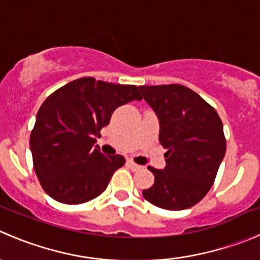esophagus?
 <instances>
[{"label": "esophagus", "instance_id": "obj_1", "mask_svg": "<svg viewBox=\"0 0 260 260\" xmlns=\"http://www.w3.org/2000/svg\"><path fill=\"white\" fill-rule=\"evenodd\" d=\"M127 166L129 167V169L132 170V171H140V170L143 169L142 166H140V165L135 164V162H133V161H127Z\"/></svg>", "mask_w": 260, "mask_h": 260}]
</instances>
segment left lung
Returning a JSON list of instances; mask_svg holds the SVG:
<instances>
[{"mask_svg": "<svg viewBox=\"0 0 260 260\" xmlns=\"http://www.w3.org/2000/svg\"><path fill=\"white\" fill-rule=\"evenodd\" d=\"M159 120L166 167H148L154 183L142 195L166 210H183L205 198L225 156L226 140L219 114L198 93L180 84L141 85Z\"/></svg>", "mask_w": 260, "mask_h": 260, "instance_id": "left-lung-1", "label": "left lung"}]
</instances>
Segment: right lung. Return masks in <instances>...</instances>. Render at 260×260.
<instances>
[{"label":"right lung","mask_w":260,"mask_h":260,"mask_svg":"<svg viewBox=\"0 0 260 260\" xmlns=\"http://www.w3.org/2000/svg\"><path fill=\"white\" fill-rule=\"evenodd\" d=\"M136 85H120L85 77L61 86L45 99L30 136L34 169L44 191L69 205L101 195L124 165L94 146L118 107L141 101Z\"/></svg>","instance_id":"add662e5"}]
</instances>
